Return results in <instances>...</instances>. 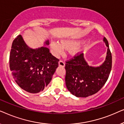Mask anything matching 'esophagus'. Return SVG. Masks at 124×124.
<instances>
[{"instance_id":"obj_1","label":"esophagus","mask_w":124,"mask_h":124,"mask_svg":"<svg viewBox=\"0 0 124 124\" xmlns=\"http://www.w3.org/2000/svg\"><path fill=\"white\" fill-rule=\"evenodd\" d=\"M59 65L60 67H65V62H64L62 60H60L59 62Z\"/></svg>"}]
</instances>
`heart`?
Returning <instances> with one entry per match:
<instances>
[{
    "label": "heart",
    "mask_w": 124,
    "mask_h": 124,
    "mask_svg": "<svg viewBox=\"0 0 124 124\" xmlns=\"http://www.w3.org/2000/svg\"><path fill=\"white\" fill-rule=\"evenodd\" d=\"M81 42L79 40L72 39H62L60 41V45L56 43H52L51 45V48L56 54L62 53L63 51V48L70 50L76 47L79 45ZM78 51L77 49L74 50V52L76 53Z\"/></svg>",
    "instance_id": "obj_1"
}]
</instances>
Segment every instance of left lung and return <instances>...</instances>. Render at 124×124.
<instances>
[{
    "label": "left lung",
    "mask_w": 124,
    "mask_h": 124,
    "mask_svg": "<svg viewBox=\"0 0 124 124\" xmlns=\"http://www.w3.org/2000/svg\"><path fill=\"white\" fill-rule=\"evenodd\" d=\"M108 47L105 62L98 67L89 66L84 54L77 53L66 61L65 83L68 90L77 97L85 98L98 92L109 77L112 68V54L108 40L104 38Z\"/></svg>",
    "instance_id": "1"
}]
</instances>
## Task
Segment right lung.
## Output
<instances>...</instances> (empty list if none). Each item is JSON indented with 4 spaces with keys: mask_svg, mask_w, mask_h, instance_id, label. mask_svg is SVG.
I'll list each match as a JSON object with an SVG mask.
<instances>
[{
    "mask_svg": "<svg viewBox=\"0 0 124 124\" xmlns=\"http://www.w3.org/2000/svg\"><path fill=\"white\" fill-rule=\"evenodd\" d=\"M45 45H49L48 40ZM59 61L46 46L37 49L29 47L21 35L13 41L10 69L16 82L27 92L35 94L43 91L51 81Z\"/></svg>",
    "mask_w": 124,
    "mask_h": 124,
    "instance_id": "right-lung-1",
    "label": "right lung"
}]
</instances>
